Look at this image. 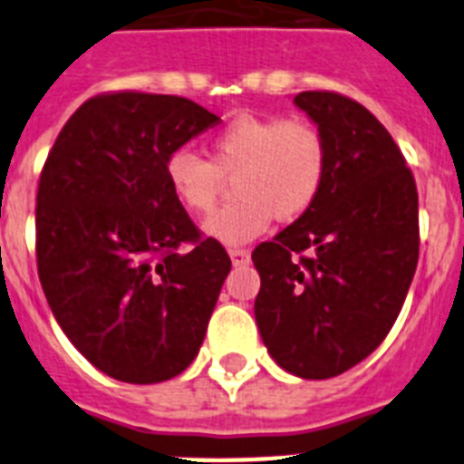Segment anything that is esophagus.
<instances>
[{"label":"esophagus","instance_id":"esophagus-1","mask_svg":"<svg viewBox=\"0 0 464 464\" xmlns=\"http://www.w3.org/2000/svg\"><path fill=\"white\" fill-rule=\"evenodd\" d=\"M228 255H231V262L236 266H243V264L250 262V250H245V247H231Z\"/></svg>","mask_w":464,"mask_h":464}]
</instances>
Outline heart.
<instances>
[{
  "mask_svg": "<svg viewBox=\"0 0 464 464\" xmlns=\"http://www.w3.org/2000/svg\"><path fill=\"white\" fill-rule=\"evenodd\" d=\"M330 167V143L321 124L285 115H238L209 139V160L177 148L165 160L174 198L190 212H209L236 177L238 200L205 221V231L226 245L262 236L274 214L295 221L321 196Z\"/></svg>",
  "mask_w": 464,
  "mask_h": 464,
  "instance_id": "obj_1",
  "label": "heart"
}]
</instances>
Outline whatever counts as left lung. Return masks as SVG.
Instances as JSON below:
<instances>
[{
    "mask_svg": "<svg viewBox=\"0 0 464 464\" xmlns=\"http://www.w3.org/2000/svg\"><path fill=\"white\" fill-rule=\"evenodd\" d=\"M330 143L316 205L252 252L255 318L276 363L328 380L371 356L406 302L420 255L418 188L401 148L358 101L302 92Z\"/></svg>",
    "mask_w": 464,
    "mask_h": 464,
    "instance_id": "obj_1",
    "label": "left lung"
}]
</instances>
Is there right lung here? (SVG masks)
<instances>
[{
	"mask_svg": "<svg viewBox=\"0 0 464 464\" xmlns=\"http://www.w3.org/2000/svg\"><path fill=\"white\" fill-rule=\"evenodd\" d=\"M219 122L184 96L84 101L42 167V290L77 352L120 382L155 384L198 356L231 259L165 179L167 155Z\"/></svg>",
	"mask_w": 464,
	"mask_h": 464,
	"instance_id": "1",
	"label": "right lung"
}]
</instances>
